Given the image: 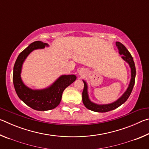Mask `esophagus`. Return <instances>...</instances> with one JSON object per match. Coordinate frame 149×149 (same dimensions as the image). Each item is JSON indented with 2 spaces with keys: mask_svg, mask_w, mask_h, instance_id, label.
Returning <instances> with one entry per match:
<instances>
[{
  "mask_svg": "<svg viewBox=\"0 0 149 149\" xmlns=\"http://www.w3.org/2000/svg\"><path fill=\"white\" fill-rule=\"evenodd\" d=\"M81 71H79V74H81Z\"/></svg>",
  "mask_w": 149,
  "mask_h": 149,
  "instance_id": "34e87169",
  "label": "esophagus"
}]
</instances>
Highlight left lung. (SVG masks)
I'll list each match as a JSON object with an SVG mask.
<instances>
[{"label": "left lung", "instance_id": "obj_1", "mask_svg": "<svg viewBox=\"0 0 149 149\" xmlns=\"http://www.w3.org/2000/svg\"><path fill=\"white\" fill-rule=\"evenodd\" d=\"M116 45L118 47V50H119L120 54L122 55V58L125 60L126 62L129 64L131 68V74H132V78H131L130 83L129 85V87H127L126 91L123 93V95L121 97L120 99H118L116 101L111 103V104H97L95 103H93L91 101L89 98V95H88L87 92V85L85 81H83L84 83V91L82 93V100L83 102L85 107L88 109H89L92 111L97 112H107L108 111L114 110L123 104L126 100H127L128 98L132 93L133 90V86L135 84V75H136V70H135V65L134 61H133V57L128 51V50L126 49L125 47L123 44L121 43L120 42H116Z\"/></svg>", "mask_w": 149, "mask_h": 149}]
</instances>
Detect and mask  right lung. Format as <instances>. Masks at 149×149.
Segmentation results:
<instances>
[{
    "label": "right lung",
    "mask_w": 149,
    "mask_h": 149,
    "mask_svg": "<svg viewBox=\"0 0 149 149\" xmlns=\"http://www.w3.org/2000/svg\"><path fill=\"white\" fill-rule=\"evenodd\" d=\"M49 45L42 41H35L30 44L17 56L14 64L13 83L17 96L29 107L36 110L45 111L54 109L61 101L63 91L75 81V75H63L53 84L44 89L33 90L24 85L21 79L22 64L33 50L43 49Z\"/></svg>",
    "instance_id": "right-lung-1"
}]
</instances>
